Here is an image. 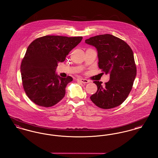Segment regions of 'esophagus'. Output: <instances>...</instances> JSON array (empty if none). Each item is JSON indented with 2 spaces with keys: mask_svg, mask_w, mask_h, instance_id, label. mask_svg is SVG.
Segmentation results:
<instances>
[{
  "mask_svg": "<svg viewBox=\"0 0 158 158\" xmlns=\"http://www.w3.org/2000/svg\"><path fill=\"white\" fill-rule=\"evenodd\" d=\"M77 81H79L80 82H81L82 84H87V83L89 82L88 80L85 79H83V78H78V79H77Z\"/></svg>",
  "mask_w": 158,
  "mask_h": 158,
  "instance_id": "34e87169",
  "label": "esophagus"
}]
</instances>
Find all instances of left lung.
<instances>
[{
	"mask_svg": "<svg viewBox=\"0 0 158 158\" xmlns=\"http://www.w3.org/2000/svg\"><path fill=\"white\" fill-rule=\"evenodd\" d=\"M85 43L96 48L98 67L110 74L104 86L102 82H94L97 91L91 96V101L103 109L119 106L128 96L137 74L131 48L123 40L109 34L90 37Z\"/></svg>",
	"mask_w": 158,
	"mask_h": 158,
	"instance_id": "1",
	"label": "left lung"
}]
</instances>
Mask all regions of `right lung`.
<instances>
[{
    "mask_svg": "<svg viewBox=\"0 0 158 158\" xmlns=\"http://www.w3.org/2000/svg\"><path fill=\"white\" fill-rule=\"evenodd\" d=\"M82 38L45 36L30 44L21 62V74L24 89L33 102L49 107L64 98L66 86L73 79L60 77L56 69Z\"/></svg>",
    "mask_w": 158,
    "mask_h": 158,
    "instance_id": "add662e5",
    "label": "right lung"
}]
</instances>
